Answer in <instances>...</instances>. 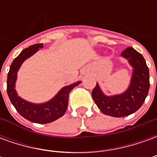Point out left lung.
<instances>
[{
    "label": "left lung",
    "mask_w": 157,
    "mask_h": 157,
    "mask_svg": "<svg viewBox=\"0 0 157 157\" xmlns=\"http://www.w3.org/2000/svg\"><path fill=\"white\" fill-rule=\"evenodd\" d=\"M133 68L128 89L121 94L105 95L97 83L92 96L101 112L106 115L120 118L136 112L145 102L150 88L149 68L144 57L135 48L128 47L121 53Z\"/></svg>",
    "instance_id": "left-lung-1"
}]
</instances>
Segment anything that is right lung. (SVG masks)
Listing matches in <instances>:
<instances>
[{"label":"right lung","mask_w":157,"mask_h":157,"mask_svg":"<svg viewBox=\"0 0 157 157\" xmlns=\"http://www.w3.org/2000/svg\"><path fill=\"white\" fill-rule=\"evenodd\" d=\"M43 47V44L31 45L29 48L23 49L20 55L13 60L7 75L6 91L12 105L15 107L17 111L23 118L33 123L48 124L64 115L68 106L69 93L82 82L79 81L73 84L64 86L53 98L44 103H33L20 98L15 89L17 71L27 59L34 55L36 52L39 50V48Z\"/></svg>","instance_id":"obj_1"}]
</instances>
